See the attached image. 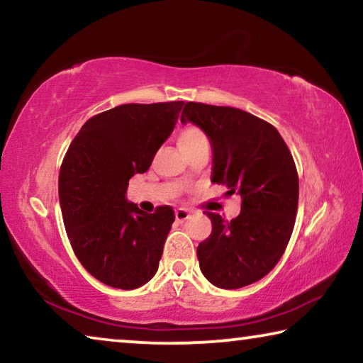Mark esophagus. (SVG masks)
<instances>
[{"mask_svg":"<svg viewBox=\"0 0 363 363\" xmlns=\"http://www.w3.org/2000/svg\"><path fill=\"white\" fill-rule=\"evenodd\" d=\"M174 216H176V220H179V223H184V220L189 219L190 213L187 210H184V208H177V210L174 211Z\"/></svg>","mask_w":363,"mask_h":363,"instance_id":"obj_1","label":"esophagus"}]
</instances>
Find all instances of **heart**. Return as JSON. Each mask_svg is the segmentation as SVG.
<instances>
[{"instance_id":"1","label":"heart","mask_w":363,"mask_h":363,"mask_svg":"<svg viewBox=\"0 0 363 363\" xmlns=\"http://www.w3.org/2000/svg\"><path fill=\"white\" fill-rule=\"evenodd\" d=\"M203 144H208V139L205 133L196 126H186L177 134V145H179L182 153H187Z\"/></svg>"}]
</instances>
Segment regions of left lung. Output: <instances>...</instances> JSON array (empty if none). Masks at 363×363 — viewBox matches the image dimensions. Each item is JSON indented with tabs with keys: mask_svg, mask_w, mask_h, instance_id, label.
<instances>
[{
	"mask_svg": "<svg viewBox=\"0 0 363 363\" xmlns=\"http://www.w3.org/2000/svg\"><path fill=\"white\" fill-rule=\"evenodd\" d=\"M181 123L210 139L211 182L242 196L230 223L208 213L213 230L196 248L201 274L224 290L255 284L280 261L294 227L299 182L291 153L270 123L240 108L187 102Z\"/></svg>",
	"mask_w": 363,
	"mask_h": 363,
	"instance_id": "obj_1",
	"label": "left lung"
}]
</instances>
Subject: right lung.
<instances>
[{"label":"right lung","instance_id":"obj_1","mask_svg":"<svg viewBox=\"0 0 363 363\" xmlns=\"http://www.w3.org/2000/svg\"><path fill=\"white\" fill-rule=\"evenodd\" d=\"M182 101L125 104L93 116L59 174V201L78 261L102 284L134 290L158 270L174 211L147 214L126 199L128 181L150 168L173 133Z\"/></svg>","mask_w":363,"mask_h":363}]
</instances>
